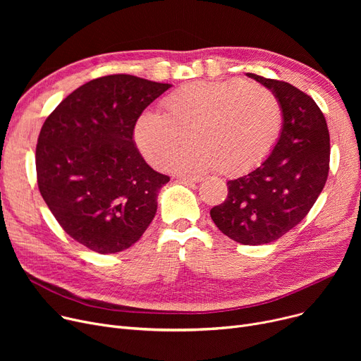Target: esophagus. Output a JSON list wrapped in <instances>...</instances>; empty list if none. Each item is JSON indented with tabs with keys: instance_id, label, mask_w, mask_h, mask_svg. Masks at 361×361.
Here are the masks:
<instances>
[{
	"instance_id": "obj_1",
	"label": "esophagus",
	"mask_w": 361,
	"mask_h": 361,
	"mask_svg": "<svg viewBox=\"0 0 361 361\" xmlns=\"http://www.w3.org/2000/svg\"><path fill=\"white\" fill-rule=\"evenodd\" d=\"M178 178H180V181L188 183V184H195V183L202 181V178H200V177H196V176H181V177H178Z\"/></svg>"
}]
</instances>
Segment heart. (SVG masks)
Here are the masks:
<instances>
[{
	"mask_svg": "<svg viewBox=\"0 0 361 361\" xmlns=\"http://www.w3.org/2000/svg\"><path fill=\"white\" fill-rule=\"evenodd\" d=\"M162 105L165 114L145 111L135 127L139 150L155 166L166 164L190 130L195 142L169 168L243 174L264 161L281 135V104L256 83L196 82L168 94Z\"/></svg>",
	"mask_w": 361,
	"mask_h": 361,
	"instance_id": "obj_1",
	"label": "heart"
}]
</instances>
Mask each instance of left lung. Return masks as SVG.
<instances>
[{"mask_svg": "<svg viewBox=\"0 0 361 361\" xmlns=\"http://www.w3.org/2000/svg\"><path fill=\"white\" fill-rule=\"evenodd\" d=\"M271 89L282 108V131L271 155L252 173L230 180L228 196L211 209L231 240L259 245L278 240L301 222L329 173V131L316 102L295 86L247 73Z\"/></svg>", "mask_w": 361, "mask_h": 361, "instance_id": "8db88e82", "label": "left lung"}]
</instances>
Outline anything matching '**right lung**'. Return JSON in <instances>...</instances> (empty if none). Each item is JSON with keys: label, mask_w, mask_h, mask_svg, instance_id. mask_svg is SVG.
<instances>
[{"label": "right lung", "mask_w": 361, "mask_h": 361, "mask_svg": "<svg viewBox=\"0 0 361 361\" xmlns=\"http://www.w3.org/2000/svg\"><path fill=\"white\" fill-rule=\"evenodd\" d=\"M169 87L104 75L70 93L41 128L37 187L63 230L92 252L128 249L157 214L169 177L146 164L133 133L145 108Z\"/></svg>", "instance_id": "right-lung-1"}]
</instances>
